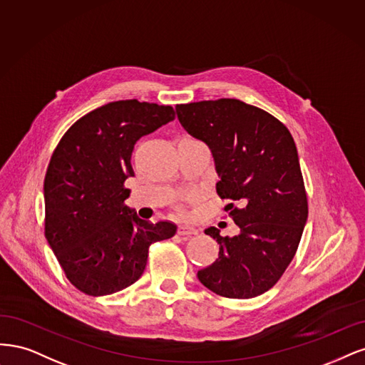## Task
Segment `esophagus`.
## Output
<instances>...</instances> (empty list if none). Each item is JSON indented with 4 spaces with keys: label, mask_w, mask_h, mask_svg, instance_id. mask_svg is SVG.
Wrapping results in <instances>:
<instances>
[{
    "label": "esophagus",
    "mask_w": 365,
    "mask_h": 365,
    "mask_svg": "<svg viewBox=\"0 0 365 365\" xmlns=\"http://www.w3.org/2000/svg\"><path fill=\"white\" fill-rule=\"evenodd\" d=\"M178 233L180 237H192V235H197L198 230L190 225H180L178 229Z\"/></svg>",
    "instance_id": "obj_1"
}]
</instances>
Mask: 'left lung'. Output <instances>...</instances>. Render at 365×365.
<instances>
[{
  "label": "left lung",
  "mask_w": 365,
  "mask_h": 365,
  "mask_svg": "<svg viewBox=\"0 0 365 365\" xmlns=\"http://www.w3.org/2000/svg\"><path fill=\"white\" fill-rule=\"evenodd\" d=\"M175 112L185 130L212 153L218 195L240 206H226L238 235L205 230L220 244V253L197 277L222 297L261 296L292 261L308 220L294 139L273 115L241 100L178 104Z\"/></svg>",
  "instance_id": "obj_1"
}]
</instances>
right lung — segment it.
<instances>
[{"label": "right lung", "mask_w": 365, "mask_h": 365, "mask_svg": "<svg viewBox=\"0 0 365 365\" xmlns=\"http://www.w3.org/2000/svg\"><path fill=\"white\" fill-rule=\"evenodd\" d=\"M174 118L171 106L108 103L69 127L53 153L43 182L45 237L69 282L89 296L135 284L148 247L178 230L170 221L140 220L124 203L136 140Z\"/></svg>", "instance_id": "right-lung-1"}]
</instances>
